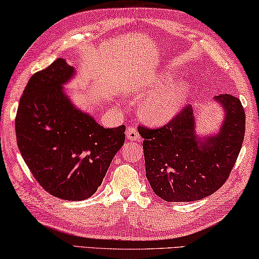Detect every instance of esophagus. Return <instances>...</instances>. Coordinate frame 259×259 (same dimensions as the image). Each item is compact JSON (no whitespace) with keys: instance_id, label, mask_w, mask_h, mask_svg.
Returning a JSON list of instances; mask_svg holds the SVG:
<instances>
[{"instance_id":"obj_1","label":"esophagus","mask_w":259,"mask_h":259,"mask_svg":"<svg viewBox=\"0 0 259 259\" xmlns=\"http://www.w3.org/2000/svg\"><path fill=\"white\" fill-rule=\"evenodd\" d=\"M125 136H126V138L129 139V141H138V139H141V136H139L138 131L135 129V128H128V129H126Z\"/></svg>"}]
</instances>
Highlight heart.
<instances>
[{
	"label": "heart",
	"instance_id": "obj_1",
	"mask_svg": "<svg viewBox=\"0 0 259 259\" xmlns=\"http://www.w3.org/2000/svg\"><path fill=\"white\" fill-rule=\"evenodd\" d=\"M174 79L173 73L163 71L134 88L133 91L136 96L150 93L139 106L141 117L149 124L162 125L173 120L188 99L191 84L182 80L171 84Z\"/></svg>",
	"mask_w": 259,
	"mask_h": 259
}]
</instances>
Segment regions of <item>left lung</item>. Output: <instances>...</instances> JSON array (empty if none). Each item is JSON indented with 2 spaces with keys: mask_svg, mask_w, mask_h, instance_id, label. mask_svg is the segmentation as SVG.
Listing matches in <instances>:
<instances>
[{
  "mask_svg": "<svg viewBox=\"0 0 259 259\" xmlns=\"http://www.w3.org/2000/svg\"><path fill=\"white\" fill-rule=\"evenodd\" d=\"M224 112L218 131L200 136L191 106L159 129L139 126L144 138L145 171L152 190L166 202H194L223 186L240 153L245 131L241 101L214 97Z\"/></svg>",
  "mask_w": 259,
  "mask_h": 259,
  "instance_id": "1",
  "label": "left lung"
}]
</instances>
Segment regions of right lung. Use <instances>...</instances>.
Masks as SVG:
<instances>
[{
	"mask_svg": "<svg viewBox=\"0 0 259 259\" xmlns=\"http://www.w3.org/2000/svg\"><path fill=\"white\" fill-rule=\"evenodd\" d=\"M76 75L64 59L30 78L16 115L24 161L49 194L65 200L91 197L125 139V126L106 129L76 107L64 85Z\"/></svg>",
	"mask_w": 259,
	"mask_h": 259,
	"instance_id": "right-lung-1",
	"label": "right lung"
}]
</instances>
